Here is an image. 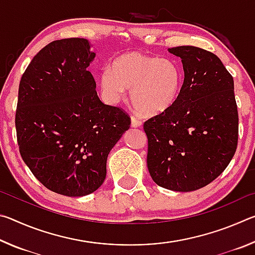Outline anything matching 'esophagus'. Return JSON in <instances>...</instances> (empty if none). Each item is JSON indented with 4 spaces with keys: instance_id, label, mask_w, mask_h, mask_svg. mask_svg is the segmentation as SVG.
Segmentation results:
<instances>
[{
    "instance_id": "1",
    "label": "esophagus",
    "mask_w": 255,
    "mask_h": 255,
    "mask_svg": "<svg viewBox=\"0 0 255 255\" xmlns=\"http://www.w3.org/2000/svg\"><path fill=\"white\" fill-rule=\"evenodd\" d=\"M141 126V122L139 119H136L135 117H131V127L133 128H138Z\"/></svg>"
}]
</instances>
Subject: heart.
I'll use <instances>...</instances> for the list:
<instances>
[{
    "label": "heart",
    "mask_w": 255,
    "mask_h": 255,
    "mask_svg": "<svg viewBox=\"0 0 255 255\" xmlns=\"http://www.w3.org/2000/svg\"><path fill=\"white\" fill-rule=\"evenodd\" d=\"M182 71L170 59L130 51L116 58L100 76L108 100L118 102L130 89V101L138 114L154 117L170 110L180 96Z\"/></svg>",
    "instance_id": "obj_1"
}]
</instances>
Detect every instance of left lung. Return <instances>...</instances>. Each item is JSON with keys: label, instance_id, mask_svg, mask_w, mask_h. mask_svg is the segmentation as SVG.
Here are the masks:
<instances>
[{"label": "left lung", "instance_id": "left-lung-1", "mask_svg": "<svg viewBox=\"0 0 255 255\" xmlns=\"http://www.w3.org/2000/svg\"><path fill=\"white\" fill-rule=\"evenodd\" d=\"M184 80L174 106L148 119L147 167L155 183L195 191L223 173L234 156L239 114L234 80L215 54L193 46L169 48Z\"/></svg>", "mask_w": 255, "mask_h": 255}]
</instances>
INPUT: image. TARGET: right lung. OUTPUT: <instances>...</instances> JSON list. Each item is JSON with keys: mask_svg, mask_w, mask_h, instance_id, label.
I'll use <instances>...</instances> for the list:
<instances>
[{"mask_svg": "<svg viewBox=\"0 0 255 255\" xmlns=\"http://www.w3.org/2000/svg\"><path fill=\"white\" fill-rule=\"evenodd\" d=\"M94 58L84 38L53 41L32 58L19 85L21 156L47 189L67 197L101 187L108 155L130 127L126 112L99 99L88 71Z\"/></svg>", "mask_w": 255, "mask_h": 255, "instance_id": "obj_1", "label": "right lung"}]
</instances>
